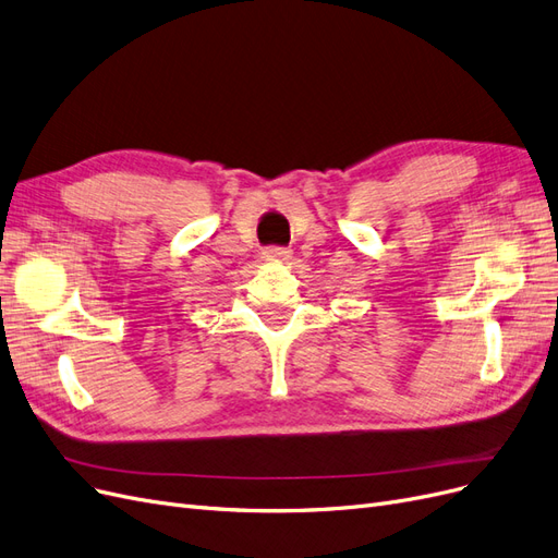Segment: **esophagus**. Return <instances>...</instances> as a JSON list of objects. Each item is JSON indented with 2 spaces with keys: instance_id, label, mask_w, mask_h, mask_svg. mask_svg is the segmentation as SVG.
I'll use <instances>...</instances> for the list:
<instances>
[{
  "instance_id": "34e87169",
  "label": "esophagus",
  "mask_w": 558,
  "mask_h": 558,
  "mask_svg": "<svg viewBox=\"0 0 558 558\" xmlns=\"http://www.w3.org/2000/svg\"><path fill=\"white\" fill-rule=\"evenodd\" d=\"M262 257L266 262L282 264V262H290L292 259V250H287V247H268V250H264Z\"/></svg>"
}]
</instances>
